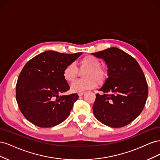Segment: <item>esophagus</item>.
Returning a JSON list of instances; mask_svg holds the SVG:
<instances>
[{
    "label": "esophagus",
    "instance_id": "obj_1",
    "mask_svg": "<svg viewBox=\"0 0 160 160\" xmlns=\"http://www.w3.org/2000/svg\"><path fill=\"white\" fill-rule=\"evenodd\" d=\"M84 93H85V92H81V93H79L78 95H79V96H82Z\"/></svg>",
    "mask_w": 160,
    "mask_h": 160
}]
</instances>
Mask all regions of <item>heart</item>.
Here are the masks:
<instances>
[{
  "instance_id": "1",
  "label": "heart",
  "mask_w": 160,
  "mask_h": 160,
  "mask_svg": "<svg viewBox=\"0 0 160 160\" xmlns=\"http://www.w3.org/2000/svg\"><path fill=\"white\" fill-rule=\"evenodd\" d=\"M101 65V61L94 56L83 57L79 62V67L81 72L85 71L83 75L84 79L76 81L71 85L72 93H81L95 88L97 83L99 85L103 84L107 79L108 72ZM78 75V68L72 62L67 65L62 71V77L67 82L73 81Z\"/></svg>"
}]
</instances>
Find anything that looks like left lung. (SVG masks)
Masks as SVG:
<instances>
[{"instance_id": "1", "label": "left lung", "mask_w": 160, "mask_h": 160, "mask_svg": "<svg viewBox=\"0 0 160 160\" xmlns=\"http://www.w3.org/2000/svg\"><path fill=\"white\" fill-rule=\"evenodd\" d=\"M103 59L108 77L96 94L93 106L95 117L111 128L128 125L141 113L148 95V86L137 61L115 47L91 53Z\"/></svg>"}]
</instances>
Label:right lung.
Segmentation results:
<instances>
[{
    "label": "right lung",
    "instance_id": "obj_1",
    "mask_svg": "<svg viewBox=\"0 0 160 160\" xmlns=\"http://www.w3.org/2000/svg\"><path fill=\"white\" fill-rule=\"evenodd\" d=\"M81 54L47 51L24 66L16 85V99L24 117L31 123L51 128L68 118L79 95H59L70 89L62 71Z\"/></svg>",
    "mask_w": 160,
    "mask_h": 160
}]
</instances>
